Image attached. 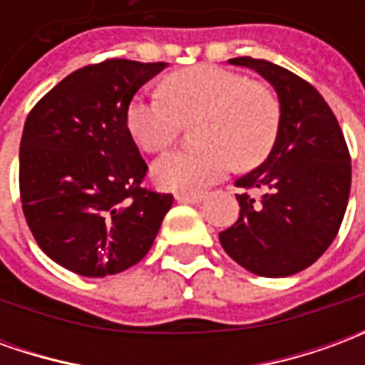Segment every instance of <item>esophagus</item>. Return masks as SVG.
Here are the masks:
<instances>
[{"instance_id": "1", "label": "esophagus", "mask_w": 365, "mask_h": 365, "mask_svg": "<svg viewBox=\"0 0 365 365\" xmlns=\"http://www.w3.org/2000/svg\"><path fill=\"white\" fill-rule=\"evenodd\" d=\"M175 199L180 203H199V201L205 199V195L203 193H193V195H190V193H175Z\"/></svg>"}]
</instances>
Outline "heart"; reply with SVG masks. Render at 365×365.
Segmentation results:
<instances>
[{
    "label": "heart",
    "instance_id": "b5f03b06",
    "mask_svg": "<svg viewBox=\"0 0 365 365\" xmlns=\"http://www.w3.org/2000/svg\"><path fill=\"white\" fill-rule=\"evenodd\" d=\"M127 128L144 152H162L185 123H193L199 144L160 158L152 174L168 190L201 191L235 164L254 168L274 148L282 105L266 83L213 66L183 68L164 78L162 93L135 97L127 107Z\"/></svg>",
    "mask_w": 365,
    "mask_h": 365
}]
</instances>
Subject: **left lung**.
Returning <instances> with one entry per match:
<instances>
[{
	"label": "left lung",
	"mask_w": 365,
	"mask_h": 365,
	"mask_svg": "<svg viewBox=\"0 0 365 365\" xmlns=\"http://www.w3.org/2000/svg\"><path fill=\"white\" fill-rule=\"evenodd\" d=\"M229 62L274 86L282 125L268 158L235 182L242 190L240 213L219 240L252 274L293 275L319 260L338 235L352 182L350 152L334 113L311 83L268 60ZM250 189H260L262 199L256 202Z\"/></svg>",
	"instance_id": "1"
}]
</instances>
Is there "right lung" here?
Returning <instances> with one entry per match:
<instances>
[{
    "instance_id": "right-lung-1",
    "label": "right lung",
    "mask_w": 365,
    "mask_h": 365,
    "mask_svg": "<svg viewBox=\"0 0 365 365\" xmlns=\"http://www.w3.org/2000/svg\"><path fill=\"white\" fill-rule=\"evenodd\" d=\"M164 68L107 58L66 76L29 113L21 205L36 245L62 268L103 277L150 250L174 195L143 187L148 166L125 115L136 91Z\"/></svg>"
}]
</instances>
